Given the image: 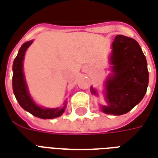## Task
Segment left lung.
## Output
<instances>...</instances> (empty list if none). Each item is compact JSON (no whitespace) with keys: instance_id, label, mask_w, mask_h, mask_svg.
Listing matches in <instances>:
<instances>
[{"instance_id":"obj_1","label":"left lung","mask_w":158,"mask_h":158,"mask_svg":"<svg viewBox=\"0 0 158 158\" xmlns=\"http://www.w3.org/2000/svg\"><path fill=\"white\" fill-rule=\"evenodd\" d=\"M111 63L113 75L106 81L107 114L127 113L143 99L148 86L149 73L142 50L135 40L117 35L113 41ZM91 92L96 91L91 88Z\"/></svg>"}]
</instances>
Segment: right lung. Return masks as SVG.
Here are the masks:
<instances>
[{
    "mask_svg": "<svg viewBox=\"0 0 158 158\" xmlns=\"http://www.w3.org/2000/svg\"><path fill=\"white\" fill-rule=\"evenodd\" d=\"M33 40L27 41L23 44L19 49L18 56H16L13 62L12 70H13V76H12V89L15 95L16 99L18 100L19 105L27 112L30 113L34 116L40 118H54L61 116L64 110L65 106L62 108H54V109H45L37 106L33 102L31 97L29 95L27 85H26L24 75L23 73V61L24 58V54L27 48L32 44Z\"/></svg>",
    "mask_w": 158,
    "mask_h": 158,
    "instance_id": "obj_1",
    "label": "right lung"
}]
</instances>
